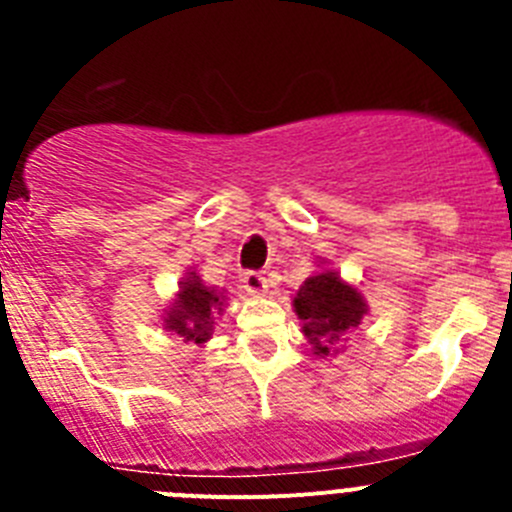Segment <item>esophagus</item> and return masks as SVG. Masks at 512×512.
I'll use <instances>...</instances> for the list:
<instances>
[{"label": "esophagus", "instance_id": "esophagus-1", "mask_svg": "<svg viewBox=\"0 0 512 512\" xmlns=\"http://www.w3.org/2000/svg\"><path fill=\"white\" fill-rule=\"evenodd\" d=\"M242 287H245L250 294H265L267 292V277L262 275V272L250 270L242 275Z\"/></svg>", "mask_w": 512, "mask_h": 512}]
</instances>
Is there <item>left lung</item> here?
Wrapping results in <instances>:
<instances>
[{
	"mask_svg": "<svg viewBox=\"0 0 512 512\" xmlns=\"http://www.w3.org/2000/svg\"><path fill=\"white\" fill-rule=\"evenodd\" d=\"M294 312L302 319V332L314 344V354H329L334 344L359 327L366 314L364 297L354 287L344 285L337 272H319L299 287Z\"/></svg>",
	"mask_w": 512,
	"mask_h": 512,
	"instance_id": "obj_1",
	"label": "left lung"
}]
</instances>
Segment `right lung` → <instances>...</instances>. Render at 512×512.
<instances>
[{
	"instance_id": "add662e5",
	"label": "right lung",
	"mask_w": 512,
	"mask_h": 512,
	"mask_svg": "<svg viewBox=\"0 0 512 512\" xmlns=\"http://www.w3.org/2000/svg\"><path fill=\"white\" fill-rule=\"evenodd\" d=\"M220 297L223 294L208 289L200 282V277H195V272H190V277L180 287L178 302H175V307L165 317V329L180 334L185 342H208L215 324L213 309H223L220 307L223 304Z\"/></svg>"
}]
</instances>
